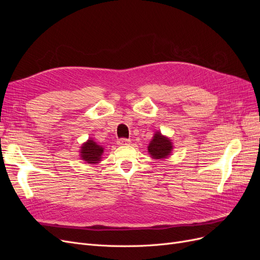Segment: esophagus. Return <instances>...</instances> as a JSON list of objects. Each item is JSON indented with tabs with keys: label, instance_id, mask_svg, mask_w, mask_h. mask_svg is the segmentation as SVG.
Returning <instances> with one entry per match:
<instances>
[{
	"label": "esophagus",
	"instance_id": "1",
	"mask_svg": "<svg viewBox=\"0 0 260 260\" xmlns=\"http://www.w3.org/2000/svg\"><path fill=\"white\" fill-rule=\"evenodd\" d=\"M117 143L119 144V145H128L129 143H130V140H128V139H119L117 141Z\"/></svg>",
	"mask_w": 260,
	"mask_h": 260
}]
</instances>
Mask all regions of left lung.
<instances>
[{
    "label": "left lung",
    "mask_w": 260,
    "mask_h": 260,
    "mask_svg": "<svg viewBox=\"0 0 260 260\" xmlns=\"http://www.w3.org/2000/svg\"><path fill=\"white\" fill-rule=\"evenodd\" d=\"M147 149L154 159H164L171 154L172 142L169 138L162 136L159 131H157L149 142Z\"/></svg>",
    "instance_id": "left-lung-1"
}]
</instances>
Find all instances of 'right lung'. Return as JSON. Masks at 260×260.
<instances>
[{"instance_id":"obj_1","label":"right lung","mask_w":260,"mask_h":260,"mask_svg":"<svg viewBox=\"0 0 260 260\" xmlns=\"http://www.w3.org/2000/svg\"><path fill=\"white\" fill-rule=\"evenodd\" d=\"M104 148L99 145L93 140L89 139L85 143L82 144L80 149V157L82 160L88 164H98L103 155Z\"/></svg>"}]
</instances>
